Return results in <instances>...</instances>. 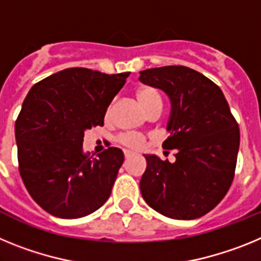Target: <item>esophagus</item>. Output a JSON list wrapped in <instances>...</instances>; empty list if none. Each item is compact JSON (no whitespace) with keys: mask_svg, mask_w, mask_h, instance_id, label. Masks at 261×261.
I'll return each mask as SVG.
<instances>
[{"mask_svg":"<svg viewBox=\"0 0 261 261\" xmlns=\"http://www.w3.org/2000/svg\"><path fill=\"white\" fill-rule=\"evenodd\" d=\"M124 155H125V158H126V159H128V158H130V156H132V155H133V153H132V151H129V150H125V151H124Z\"/></svg>","mask_w":261,"mask_h":261,"instance_id":"esophagus-1","label":"esophagus"}]
</instances>
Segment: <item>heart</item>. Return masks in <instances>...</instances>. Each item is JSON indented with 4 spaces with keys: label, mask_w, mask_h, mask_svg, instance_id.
Masks as SVG:
<instances>
[{
    "label": "heart",
    "mask_w": 261,
    "mask_h": 261,
    "mask_svg": "<svg viewBox=\"0 0 261 261\" xmlns=\"http://www.w3.org/2000/svg\"><path fill=\"white\" fill-rule=\"evenodd\" d=\"M137 96L138 103L141 105V107L144 108L145 112H146L149 108L151 107L155 103H161V98H159L158 94L154 91L153 89H149V87H142L136 93ZM111 112V106L108 107V114ZM119 142L124 146L129 147V149H141L145 144V138L140 135H135V133H126V135H121L119 138Z\"/></svg>",
    "instance_id": "obj_1"
}]
</instances>
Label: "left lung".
<instances>
[{
  "label": "left lung",
  "instance_id": "8db88e82",
  "mask_svg": "<svg viewBox=\"0 0 261 261\" xmlns=\"http://www.w3.org/2000/svg\"><path fill=\"white\" fill-rule=\"evenodd\" d=\"M138 80L170 99V136L162 146L176 149L174 163L145 154L142 197L168 218H200L220 204L231 186L241 140L238 123L220 87L193 69H146Z\"/></svg>",
  "mask_w": 261,
  "mask_h": 261
}]
</instances>
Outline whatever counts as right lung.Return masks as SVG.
Instances as JSON below:
<instances>
[{
  "instance_id": "1",
  "label": "right lung",
  "mask_w": 261,
  "mask_h": 261,
  "mask_svg": "<svg viewBox=\"0 0 261 261\" xmlns=\"http://www.w3.org/2000/svg\"><path fill=\"white\" fill-rule=\"evenodd\" d=\"M129 74L69 68L27 94L15 121L19 174L32 199L52 216H89L110 197L123 151L108 147L93 157L82 144L85 130L105 124L106 111Z\"/></svg>"
}]
</instances>
